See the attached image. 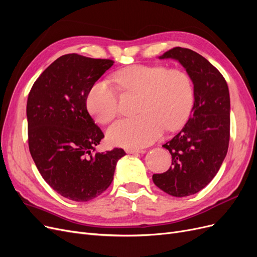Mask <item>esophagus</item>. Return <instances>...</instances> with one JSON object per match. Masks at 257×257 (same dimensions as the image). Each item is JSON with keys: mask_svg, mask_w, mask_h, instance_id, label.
I'll return each mask as SVG.
<instances>
[{"mask_svg": "<svg viewBox=\"0 0 257 257\" xmlns=\"http://www.w3.org/2000/svg\"><path fill=\"white\" fill-rule=\"evenodd\" d=\"M126 152H127V153H133V154H135V153L145 152V150H144V149H139V148H130V149L126 150Z\"/></svg>", "mask_w": 257, "mask_h": 257, "instance_id": "esophagus-1", "label": "esophagus"}]
</instances>
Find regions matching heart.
Segmentation results:
<instances>
[{"label":"heart","mask_w":257,"mask_h":257,"mask_svg":"<svg viewBox=\"0 0 257 257\" xmlns=\"http://www.w3.org/2000/svg\"><path fill=\"white\" fill-rule=\"evenodd\" d=\"M119 91L141 94L135 118L122 119L108 130V139L116 146L141 148L159 139L165 127L183 126L192 112L194 89L182 69L163 65H132L113 76ZM87 108L100 124L111 122L120 111L119 95L107 80L96 81L87 95Z\"/></svg>","instance_id":"1"}]
</instances>
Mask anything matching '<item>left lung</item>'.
Here are the masks:
<instances>
[{
	"instance_id": "8db88e82",
	"label": "left lung",
	"mask_w": 257,
	"mask_h": 257,
	"mask_svg": "<svg viewBox=\"0 0 257 257\" xmlns=\"http://www.w3.org/2000/svg\"><path fill=\"white\" fill-rule=\"evenodd\" d=\"M176 59L194 84V106L183 128L163 145L172 154L167 172L154 174V184L176 197L193 195L212 180L226 157L230 100L223 75L199 53L175 47L160 59Z\"/></svg>"
}]
</instances>
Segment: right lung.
Returning a JSON list of instances; mask_svg holds the SVG:
<instances>
[{
	"label": "right lung",
	"mask_w": 257,
	"mask_h": 257,
	"mask_svg": "<svg viewBox=\"0 0 257 257\" xmlns=\"http://www.w3.org/2000/svg\"><path fill=\"white\" fill-rule=\"evenodd\" d=\"M113 64L110 59L64 54L31 89L27 103L30 153L44 180L60 195L88 201L112 182L121 148L94 152L104 133L87 109L90 88Z\"/></svg>",
	"instance_id": "right-lung-1"
}]
</instances>
